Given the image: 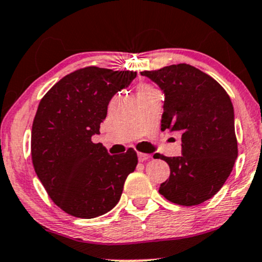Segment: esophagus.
<instances>
[{"label":"esophagus","instance_id":"obj_1","mask_svg":"<svg viewBox=\"0 0 262 262\" xmlns=\"http://www.w3.org/2000/svg\"><path fill=\"white\" fill-rule=\"evenodd\" d=\"M151 159V156L149 154H144V152H138V160H139L140 162H144L146 161V160Z\"/></svg>","mask_w":262,"mask_h":262}]
</instances>
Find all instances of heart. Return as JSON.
Listing matches in <instances>:
<instances>
[{
  "mask_svg": "<svg viewBox=\"0 0 262 262\" xmlns=\"http://www.w3.org/2000/svg\"><path fill=\"white\" fill-rule=\"evenodd\" d=\"M154 90V88H151L150 85L147 84H140L139 88H138V94H143V93H147V91Z\"/></svg>",
  "mask_w": 262,
  "mask_h": 262,
  "instance_id": "obj_1",
  "label": "heart"
}]
</instances>
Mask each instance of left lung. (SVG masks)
Segmentation results:
<instances>
[{
    "label": "left lung",
    "mask_w": 262,
    "mask_h": 262,
    "mask_svg": "<svg viewBox=\"0 0 262 262\" xmlns=\"http://www.w3.org/2000/svg\"><path fill=\"white\" fill-rule=\"evenodd\" d=\"M141 75L165 94L161 130L182 134V156H154L171 169L159 193L183 206L211 199L229 177L238 156L228 94L210 75L185 63L144 71Z\"/></svg>",
    "instance_id": "8db88e82"
}]
</instances>
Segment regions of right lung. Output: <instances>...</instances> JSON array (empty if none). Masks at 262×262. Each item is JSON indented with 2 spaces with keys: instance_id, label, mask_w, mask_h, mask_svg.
Wrapping results in <instances>:
<instances>
[{
  "instance_id": "1",
  "label": "right lung",
  "mask_w": 262,
  "mask_h": 262,
  "mask_svg": "<svg viewBox=\"0 0 262 262\" xmlns=\"http://www.w3.org/2000/svg\"><path fill=\"white\" fill-rule=\"evenodd\" d=\"M137 72L86 67L63 77L46 93L31 129V160L37 177L59 209L79 219L108 212L121 199L137 152L110 155L100 134L107 106Z\"/></svg>"
}]
</instances>
